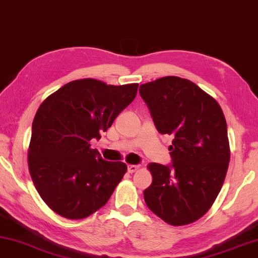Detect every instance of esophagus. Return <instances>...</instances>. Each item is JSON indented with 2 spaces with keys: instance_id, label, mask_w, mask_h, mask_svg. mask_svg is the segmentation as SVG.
<instances>
[{
  "instance_id": "1",
  "label": "esophagus",
  "mask_w": 258,
  "mask_h": 258,
  "mask_svg": "<svg viewBox=\"0 0 258 258\" xmlns=\"http://www.w3.org/2000/svg\"><path fill=\"white\" fill-rule=\"evenodd\" d=\"M139 170V165H133V164H130L127 165V171L130 173H134L137 172V171Z\"/></svg>"
}]
</instances>
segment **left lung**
I'll return each mask as SVG.
<instances>
[{"label": "left lung", "mask_w": 258, "mask_h": 258, "mask_svg": "<svg viewBox=\"0 0 258 258\" xmlns=\"http://www.w3.org/2000/svg\"><path fill=\"white\" fill-rule=\"evenodd\" d=\"M159 133L173 137L172 166L150 163L147 207L173 226L196 222L210 209L226 177L230 142L223 110L183 78L169 76L140 86Z\"/></svg>", "instance_id": "1"}]
</instances>
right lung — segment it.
I'll list each match as a JSON object with an SVG mask.
<instances>
[{
  "label": "right lung",
  "instance_id": "1",
  "mask_svg": "<svg viewBox=\"0 0 258 258\" xmlns=\"http://www.w3.org/2000/svg\"><path fill=\"white\" fill-rule=\"evenodd\" d=\"M139 84L107 85L86 78L44 100L32 124L28 170L41 199L68 219L101 209L124 177L122 162H107L91 147L137 96Z\"/></svg>",
  "mask_w": 258,
  "mask_h": 258
}]
</instances>
